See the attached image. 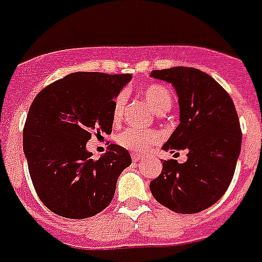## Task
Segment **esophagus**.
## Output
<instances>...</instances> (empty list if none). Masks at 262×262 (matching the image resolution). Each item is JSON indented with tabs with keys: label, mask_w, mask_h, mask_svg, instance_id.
<instances>
[{
	"label": "esophagus",
	"mask_w": 262,
	"mask_h": 262,
	"mask_svg": "<svg viewBox=\"0 0 262 262\" xmlns=\"http://www.w3.org/2000/svg\"><path fill=\"white\" fill-rule=\"evenodd\" d=\"M141 158H142V156L138 155V153H133V155H132V160H133V161H135V162L140 161Z\"/></svg>",
	"instance_id": "1"
}]
</instances>
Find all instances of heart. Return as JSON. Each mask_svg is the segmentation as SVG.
<instances>
[{
    "mask_svg": "<svg viewBox=\"0 0 262 262\" xmlns=\"http://www.w3.org/2000/svg\"><path fill=\"white\" fill-rule=\"evenodd\" d=\"M141 93L145 100L148 101L151 109L157 114L166 113L172 107V93L164 85L151 83V85L145 86L141 90ZM125 102H126V94H118L113 106V121L116 124L122 120ZM116 141L121 148L126 149V150L142 153L161 141V136L156 130H142V129H136V127H127L117 136Z\"/></svg>",
    "mask_w": 262,
    "mask_h": 262,
    "instance_id": "obj_1",
    "label": "heart"
}]
</instances>
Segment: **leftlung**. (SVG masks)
Masks as SVG:
<instances>
[{"label": "left lung", "instance_id": "left-lung-1", "mask_svg": "<svg viewBox=\"0 0 262 262\" xmlns=\"http://www.w3.org/2000/svg\"><path fill=\"white\" fill-rule=\"evenodd\" d=\"M150 76L172 83L179 96L180 124L162 149L186 150L188 160L162 162L149 188L168 209L199 213L223 197L236 170L243 136L236 107L214 78L195 68L153 70Z\"/></svg>", "mask_w": 262, "mask_h": 262}]
</instances>
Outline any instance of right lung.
Wrapping results in <instances>:
<instances>
[{
  "instance_id": "obj_1",
  "label": "right lung",
  "mask_w": 262,
  "mask_h": 262,
  "mask_svg": "<svg viewBox=\"0 0 262 262\" xmlns=\"http://www.w3.org/2000/svg\"><path fill=\"white\" fill-rule=\"evenodd\" d=\"M130 74L77 72L43 88L30 105L24 127L25 153L37 195L53 213L88 219L104 210L118 176L132 164L118 145L98 160L86 142L112 133L114 98Z\"/></svg>"
}]
</instances>
